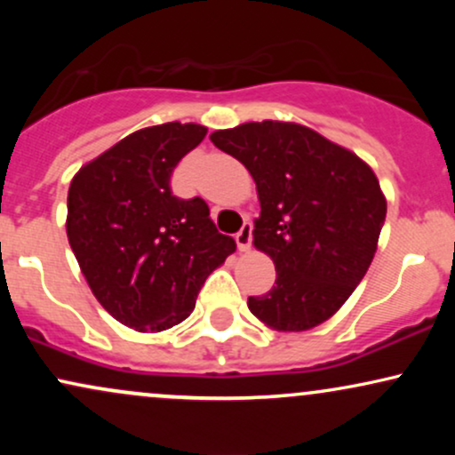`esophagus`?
Segmentation results:
<instances>
[{
    "mask_svg": "<svg viewBox=\"0 0 455 455\" xmlns=\"http://www.w3.org/2000/svg\"><path fill=\"white\" fill-rule=\"evenodd\" d=\"M235 239H237V248L242 252L250 250V245H252V222H243L242 231L235 235Z\"/></svg>",
    "mask_w": 455,
    "mask_h": 455,
    "instance_id": "1",
    "label": "esophagus"
}]
</instances>
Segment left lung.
<instances>
[{
  "label": "left lung",
  "instance_id": "8db88e82",
  "mask_svg": "<svg viewBox=\"0 0 455 455\" xmlns=\"http://www.w3.org/2000/svg\"><path fill=\"white\" fill-rule=\"evenodd\" d=\"M212 143L257 181L254 245L275 265V286L248 307L278 331L321 325L351 297L372 263L387 203L377 175L353 151L315 130L250 122Z\"/></svg>",
  "mask_w": 455,
  "mask_h": 455
}]
</instances>
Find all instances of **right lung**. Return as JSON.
Instances as JSON below:
<instances>
[{
	"label": "right lung",
	"mask_w": 455,
	"mask_h": 455,
	"mask_svg": "<svg viewBox=\"0 0 455 455\" xmlns=\"http://www.w3.org/2000/svg\"><path fill=\"white\" fill-rule=\"evenodd\" d=\"M198 124L132 132L68 190V242L104 310L137 331H164L195 310L207 275L235 252L201 196L171 190L175 166L205 139Z\"/></svg>",
	"instance_id": "1"
}]
</instances>
